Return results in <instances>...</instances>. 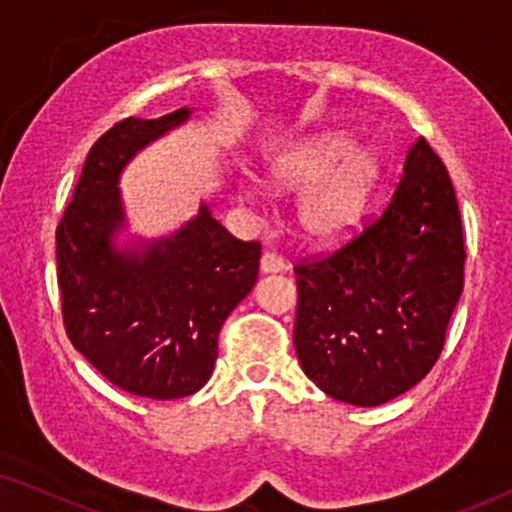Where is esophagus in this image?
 I'll return each instance as SVG.
<instances>
[{
    "label": "esophagus",
    "mask_w": 512,
    "mask_h": 512,
    "mask_svg": "<svg viewBox=\"0 0 512 512\" xmlns=\"http://www.w3.org/2000/svg\"><path fill=\"white\" fill-rule=\"evenodd\" d=\"M261 270L263 272H282L286 270V263L282 256H277L275 251H265L261 256Z\"/></svg>",
    "instance_id": "esophagus-1"
}]
</instances>
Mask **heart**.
Returning <instances> with one entry per match:
<instances>
[{
    "label": "heart",
    "instance_id": "heart-1",
    "mask_svg": "<svg viewBox=\"0 0 512 512\" xmlns=\"http://www.w3.org/2000/svg\"><path fill=\"white\" fill-rule=\"evenodd\" d=\"M272 184L305 191L298 226L312 242L335 244L361 226L382 177L380 158L354 149L345 132H321L284 149L272 163Z\"/></svg>",
    "mask_w": 512,
    "mask_h": 512
}]
</instances>
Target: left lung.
<instances>
[{"mask_svg": "<svg viewBox=\"0 0 512 512\" xmlns=\"http://www.w3.org/2000/svg\"><path fill=\"white\" fill-rule=\"evenodd\" d=\"M464 228L450 174L424 137L384 212L335 251L293 265V345L331 398L373 408L436 366L464 291Z\"/></svg>", "mask_w": 512, "mask_h": 512, "instance_id": "1", "label": "left lung"}]
</instances>
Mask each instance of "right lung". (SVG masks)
<instances>
[{"label":"right lung","instance_id":"add662e5","mask_svg":"<svg viewBox=\"0 0 512 512\" xmlns=\"http://www.w3.org/2000/svg\"><path fill=\"white\" fill-rule=\"evenodd\" d=\"M186 118L188 109L149 121L128 116L104 132L55 230L67 338L111 384L153 401L205 387L223 321L254 289L261 261V242L237 240L207 207L142 258L111 249L123 221V165Z\"/></svg>","mask_w":512,"mask_h":512}]
</instances>
